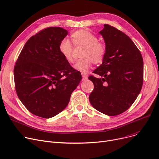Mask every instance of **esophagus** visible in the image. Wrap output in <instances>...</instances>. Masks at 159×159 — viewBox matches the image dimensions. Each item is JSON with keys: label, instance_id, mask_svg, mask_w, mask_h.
I'll use <instances>...</instances> for the list:
<instances>
[{"label": "esophagus", "instance_id": "obj_1", "mask_svg": "<svg viewBox=\"0 0 159 159\" xmlns=\"http://www.w3.org/2000/svg\"><path fill=\"white\" fill-rule=\"evenodd\" d=\"M82 79L84 80H87V79H88L87 75H84V74H82Z\"/></svg>", "mask_w": 159, "mask_h": 159}]
</instances>
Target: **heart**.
Wrapping results in <instances>:
<instances>
[{"instance_id":"obj_1","label":"heart","mask_w":159,"mask_h":159,"mask_svg":"<svg viewBox=\"0 0 159 159\" xmlns=\"http://www.w3.org/2000/svg\"><path fill=\"white\" fill-rule=\"evenodd\" d=\"M71 38L75 46H83L85 49L82 52L83 58L77 61L73 67L77 71L86 73L89 70L91 64L101 63L106 55V45L98 40V37L86 30H79L73 32ZM73 47L69 39H63L58 46V50L64 59L72 62Z\"/></svg>"}]
</instances>
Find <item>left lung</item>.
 I'll return each instance as SVG.
<instances>
[{
    "mask_svg": "<svg viewBox=\"0 0 159 159\" xmlns=\"http://www.w3.org/2000/svg\"><path fill=\"white\" fill-rule=\"evenodd\" d=\"M99 32L106 52L102 64L88 78L94 89L89 97L92 106L105 115L115 116L126 111L135 102L143 84V59L131 39L121 31L104 24Z\"/></svg>",
    "mask_w": 159,
    "mask_h": 159,
    "instance_id": "8db88e82",
    "label": "left lung"
}]
</instances>
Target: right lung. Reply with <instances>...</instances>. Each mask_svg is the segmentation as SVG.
Segmentation results:
<instances>
[{
  "label": "right lung",
  "mask_w": 159,
  "mask_h": 159,
  "mask_svg": "<svg viewBox=\"0 0 159 159\" xmlns=\"http://www.w3.org/2000/svg\"><path fill=\"white\" fill-rule=\"evenodd\" d=\"M67 35L59 27L41 30L26 42L15 66L16 94L27 110L40 117L52 118L63 111L82 79L58 50Z\"/></svg>",
  "instance_id": "obj_1"
}]
</instances>
